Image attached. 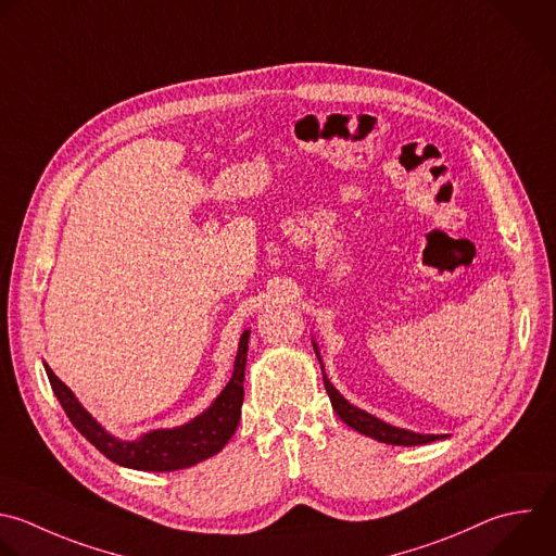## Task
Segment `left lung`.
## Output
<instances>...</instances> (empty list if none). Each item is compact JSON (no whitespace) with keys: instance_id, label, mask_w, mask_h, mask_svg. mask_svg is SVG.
<instances>
[{"instance_id":"obj_1","label":"left lung","mask_w":556,"mask_h":556,"mask_svg":"<svg viewBox=\"0 0 556 556\" xmlns=\"http://www.w3.org/2000/svg\"><path fill=\"white\" fill-rule=\"evenodd\" d=\"M314 351L318 355V346L314 342ZM320 359V355H318ZM320 368H323V362H320ZM323 382H325V391L331 400V406L336 410V415L353 430H357L359 434L364 437H371L380 443H389V445H406V447H413V445H424V443H432L437 439H443V434H419V432H410V430H404V428H395L374 415H368L359 408H355L353 404H349L336 389L333 384L327 380L325 376V368H323Z\"/></svg>"}]
</instances>
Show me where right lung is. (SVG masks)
Here are the masks:
<instances>
[{"mask_svg": "<svg viewBox=\"0 0 556 556\" xmlns=\"http://www.w3.org/2000/svg\"><path fill=\"white\" fill-rule=\"evenodd\" d=\"M249 333L244 331L240 338L233 376L225 391L216 397V402L190 424L169 428V430H152L135 441H119L109 434L74 397V393L54 376L52 368L46 364V374L50 378L52 391L67 413L74 428L100 450L109 460L141 471H174L192 467L214 454H218L229 439L233 437L242 402H244V366L249 351Z\"/></svg>", "mask_w": 556, "mask_h": 556, "instance_id": "add662e5", "label": "right lung"}]
</instances>
